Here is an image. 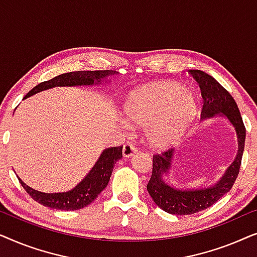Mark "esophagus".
Listing matches in <instances>:
<instances>
[{
    "instance_id": "obj_1",
    "label": "esophagus",
    "mask_w": 257,
    "mask_h": 257,
    "mask_svg": "<svg viewBox=\"0 0 257 257\" xmlns=\"http://www.w3.org/2000/svg\"><path fill=\"white\" fill-rule=\"evenodd\" d=\"M136 152H137V147L130 143L125 144L124 147H122V156L125 158H131Z\"/></svg>"
}]
</instances>
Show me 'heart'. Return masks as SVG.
I'll list each match as a JSON object with an SVG mask.
<instances>
[{
	"mask_svg": "<svg viewBox=\"0 0 257 257\" xmlns=\"http://www.w3.org/2000/svg\"><path fill=\"white\" fill-rule=\"evenodd\" d=\"M199 101L192 90L171 82L147 83L135 87L122 103L125 120L145 126V138L154 149L177 145L194 120Z\"/></svg>",
	"mask_w": 257,
	"mask_h": 257,
	"instance_id": "1",
	"label": "heart"
}]
</instances>
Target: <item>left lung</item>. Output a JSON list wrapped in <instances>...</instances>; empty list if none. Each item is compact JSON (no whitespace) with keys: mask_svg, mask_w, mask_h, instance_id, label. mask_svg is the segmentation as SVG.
I'll return each mask as SVG.
<instances>
[{"mask_svg":"<svg viewBox=\"0 0 257 257\" xmlns=\"http://www.w3.org/2000/svg\"><path fill=\"white\" fill-rule=\"evenodd\" d=\"M198 82L203 98L202 119L224 117L236 132L237 153L233 163L222 177L209 187L178 188L168 182V174L173 166L175 151L173 149L153 157V170L147 191L158 207L175 215H189L208 208L233 187L240 171L244 150L245 128L241 113L230 93L215 78L201 70H189Z\"/></svg>","mask_w":257,"mask_h":257,"instance_id":"obj_1","label":"left lung"}]
</instances>
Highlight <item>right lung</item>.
Segmentation results:
<instances>
[{
  "instance_id": "obj_1",
  "label": "right lung",
  "mask_w": 257,
  "mask_h": 257,
  "mask_svg": "<svg viewBox=\"0 0 257 257\" xmlns=\"http://www.w3.org/2000/svg\"><path fill=\"white\" fill-rule=\"evenodd\" d=\"M112 70H99V71H75L59 75L47 82L40 83L34 87L23 99H27L41 91L52 89L56 86H92L106 82L108 77L115 75ZM122 158V146L105 149L98 158L96 164L91 168L85 178L72 189L63 193H43L29 187L19 178L21 185L28 194L41 205L52 209L76 210L90 205L110 181L112 171L115 163Z\"/></svg>"
}]
</instances>
